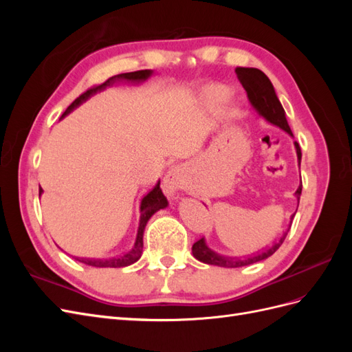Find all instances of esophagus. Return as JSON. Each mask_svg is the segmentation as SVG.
Returning a JSON list of instances; mask_svg holds the SVG:
<instances>
[{"label": "esophagus", "instance_id": "esophagus-1", "mask_svg": "<svg viewBox=\"0 0 352 352\" xmlns=\"http://www.w3.org/2000/svg\"><path fill=\"white\" fill-rule=\"evenodd\" d=\"M184 172L179 166L170 167L163 177V190L168 197H175L179 189L184 188Z\"/></svg>", "mask_w": 352, "mask_h": 352}]
</instances>
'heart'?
<instances>
[{
	"mask_svg": "<svg viewBox=\"0 0 352 352\" xmlns=\"http://www.w3.org/2000/svg\"><path fill=\"white\" fill-rule=\"evenodd\" d=\"M228 88L223 87V85H208V87L201 89L198 100L206 109L212 110L219 107V105L228 98Z\"/></svg>",
	"mask_w": 352,
	"mask_h": 352,
	"instance_id": "obj_1",
	"label": "heart"
}]
</instances>
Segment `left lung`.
<instances>
[{
    "label": "left lung",
    "mask_w": 352,
    "mask_h": 352,
    "mask_svg": "<svg viewBox=\"0 0 352 352\" xmlns=\"http://www.w3.org/2000/svg\"><path fill=\"white\" fill-rule=\"evenodd\" d=\"M235 72L238 74V79L241 80L243 89L247 91L248 100H250V104H251V107L254 109V111L257 113L260 117H263V119L267 123H270L273 126H278L279 129L285 131L287 135L294 138V133H292L291 127H289V124H287V120H286L285 110H283L282 104L278 98V95H276V91L273 88L270 79L265 76V74L261 70L255 69V67H236ZM294 145H295V150H296L298 164H301V157H302L301 148H300V145H298L296 141L294 142ZM301 190H302V185L298 186L296 192H295V197H296L298 202H300ZM294 216H291V220L294 219ZM287 230H289V229H287ZM287 230L283 232V235L279 238V241H276L274 243H272L270 247L263 248V251H258L257 254L248 255V257H243V258L225 257V255H220V254L214 252L211 248H208V245H207L204 238H201L199 241H197L192 245V254L198 261H202L206 264L219 265V267H230V269L243 267V265H250V264H254V263L263 261L265 258H269L270 255H273L276 251L279 250L280 245L283 243V241L287 235Z\"/></svg>",
    "instance_id": "1"
}]
</instances>
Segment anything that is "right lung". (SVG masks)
I'll return each instance as SVG.
<instances>
[{
	"instance_id": "right-lung-1",
	"label": "right lung",
	"mask_w": 352,
	"mask_h": 352,
	"mask_svg": "<svg viewBox=\"0 0 352 352\" xmlns=\"http://www.w3.org/2000/svg\"><path fill=\"white\" fill-rule=\"evenodd\" d=\"M153 70H138V72H131V73H122V74H116V76L110 78L105 80L100 87H95L92 89H88L85 94H82L79 98L74 100L67 110L63 113V117H66L69 113H72L74 109H78L80 104H83L87 100H89L92 95H95L97 92L104 91L105 88H110L113 87L114 83L117 82H129V83H142L145 82L148 78L153 76ZM44 192V190L39 189V195ZM168 206V201L167 198L163 195V190L160 188V180L155 184V186L148 192L142 201H141V216H140V226H138V233H136V239L133 247L129 252H126L120 257H116V258H109V260H95V258H80V263H85L87 265H92V267H126V265H131L133 263H136L138 260L141 258L142 255V248H144V230L148 220H150L158 210H163Z\"/></svg>"
}]
</instances>
